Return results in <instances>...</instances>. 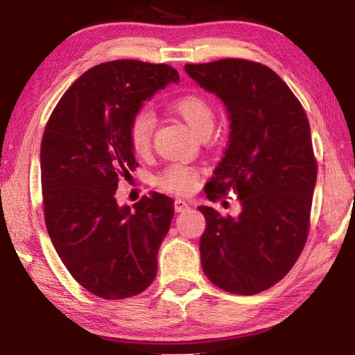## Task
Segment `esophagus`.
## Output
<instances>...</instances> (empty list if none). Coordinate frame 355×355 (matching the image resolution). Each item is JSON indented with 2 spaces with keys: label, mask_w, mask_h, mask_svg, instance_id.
I'll return each mask as SVG.
<instances>
[{
  "label": "esophagus",
  "mask_w": 355,
  "mask_h": 355,
  "mask_svg": "<svg viewBox=\"0 0 355 355\" xmlns=\"http://www.w3.org/2000/svg\"><path fill=\"white\" fill-rule=\"evenodd\" d=\"M191 206L189 202L182 200V198H177L175 200V212H184V210H189Z\"/></svg>",
  "instance_id": "obj_1"
}]
</instances>
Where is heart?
I'll return each instance as SVG.
<instances>
[{
	"label": "heart",
	"mask_w": 355,
	"mask_h": 355,
	"mask_svg": "<svg viewBox=\"0 0 355 355\" xmlns=\"http://www.w3.org/2000/svg\"><path fill=\"white\" fill-rule=\"evenodd\" d=\"M172 111L191 128V130L201 135L206 131H212L215 123V111L206 99L197 94H187L180 97L172 103ZM155 120L154 116L148 111H140L135 114L130 123V143L135 154H145L150 146L153 140ZM197 180V172L184 164H172L166 168L163 173L158 177V184L163 189L183 195L192 191Z\"/></svg>",
	"instance_id": "b5f03b06"
}]
</instances>
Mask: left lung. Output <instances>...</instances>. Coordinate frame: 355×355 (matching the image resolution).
<instances>
[{
  "mask_svg": "<svg viewBox=\"0 0 355 355\" xmlns=\"http://www.w3.org/2000/svg\"><path fill=\"white\" fill-rule=\"evenodd\" d=\"M184 71L221 99L230 120L207 198L235 189L241 205L236 218L198 207L206 218L201 267L224 291L250 296L281 281L306 243L318 178L310 123L288 85L266 65L220 59L186 64Z\"/></svg>",
  "mask_w": 355,
  "mask_h": 355,
  "instance_id": "left-lung-1",
  "label": "left lung"
}]
</instances>
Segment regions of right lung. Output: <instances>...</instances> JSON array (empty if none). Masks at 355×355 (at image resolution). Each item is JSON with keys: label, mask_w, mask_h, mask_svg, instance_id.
<instances>
[{"label": "right lung", "mask_w": 355, "mask_h": 355, "mask_svg": "<svg viewBox=\"0 0 355 355\" xmlns=\"http://www.w3.org/2000/svg\"><path fill=\"white\" fill-rule=\"evenodd\" d=\"M166 64L120 59L85 71L51 112L41 141L49 236L70 275L102 299L145 291L173 216V200L154 192L119 206V180L137 168L130 123L158 89L178 84Z\"/></svg>", "instance_id": "obj_1"}]
</instances>
